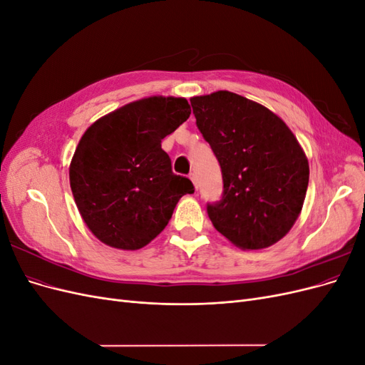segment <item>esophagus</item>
I'll use <instances>...</instances> for the list:
<instances>
[{
	"label": "esophagus",
	"mask_w": 365,
	"mask_h": 365,
	"mask_svg": "<svg viewBox=\"0 0 365 365\" xmlns=\"http://www.w3.org/2000/svg\"><path fill=\"white\" fill-rule=\"evenodd\" d=\"M190 180H192V182L195 184V187H197V182H196V175H195V173H190Z\"/></svg>",
	"instance_id": "obj_1"
}]
</instances>
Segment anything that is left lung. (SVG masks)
<instances>
[{"mask_svg":"<svg viewBox=\"0 0 365 365\" xmlns=\"http://www.w3.org/2000/svg\"><path fill=\"white\" fill-rule=\"evenodd\" d=\"M190 103L222 169V200L207 207L213 227L240 250L277 244L306 197L309 163L302 145L277 114L244 96L215 91Z\"/></svg>","mask_w":365,"mask_h":365,"instance_id":"obj_1","label":"left lung"}]
</instances>
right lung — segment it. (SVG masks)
Instances as JSON below:
<instances>
[{
  "mask_svg": "<svg viewBox=\"0 0 365 365\" xmlns=\"http://www.w3.org/2000/svg\"><path fill=\"white\" fill-rule=\"evenodd\" d=\"M184 97L150 96L117 108L88 128L70 163L74 202L105 245L134 251L168 225L190 180L172 172L161 140L190 117Z\"/></svg>",
  "mask_w": 365,
  "mask_h": 365,
  "instance_id": "1",
  "label": "right lung"
}]
</instances>
